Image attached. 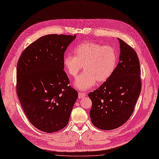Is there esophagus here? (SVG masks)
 <instances>
[{"label": "esophagus", "instance_id": "1", "mask_svg": "<svg viewBox=\"0 0 159 159\" xmlns=\"http://www.w3.org/2000/svg\"><path fill=\"white\" fill-rule=\"evenodd\" d=\"M85 95H86V94H85V93H83V92H78V97H79V99L83 98V97H84Z\"/></svg>", "mask_w": 159, "mask_h": 159}]
</instances>
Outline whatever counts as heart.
<instances>
[{
	"mask_svg": "<svg viewBox=\"0 0 159 159\" xmlns=\"http://www.w3.org/2000/svg\"><path fill=\"white\" fill-rule=\"evenodd\" d=\"M75 56L66 55L64 66L67 74L76 77L84 66V71L75 81L76 87L88 90L98 83L106 82L114 73L118 64L116 49L109 45L95 42H84L76 48Z\"/></svg>",
	"mask_w": 159,
	"mask_h": 159,
	"instance_id": "1",
	"label": "heart"
}]
</instances>
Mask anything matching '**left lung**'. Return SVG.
Instances as JSON below:
<instances>
[{
  "label": "left lung",
  "mask_w": 159,
  "mask_h": 159,
  "mask_svg": "<svg viewBox=\"0 0 159 159\" xmlns=\"http://www.w3.org/2000/svg\"><path fill=\"white\" fill-rule=\"evenodd\" d=\"M119 62L111 76L89 93L92 105L90 116L93 125L102 130L116 129L129 119L141 90L139 60L135 50L118 38Z\"/></svg>",
  "instance_id": "1"
}]
</instances>
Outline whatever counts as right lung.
Returning <instances> with one entry per match:
<instances>
[{"label":"right lung","instance_id":"right-lung-1","mask_svg":"<svg viewBox=\"0 0 159 159\" xmlns=\"http://www.w3.org/2000/svg\"><path fill=\"white\" fill-rule=\"evenodd\" d=\"M74 36L50 34L27 46L17 64L16 93L23 110L38 129L52 133L68 124L78 92L64 70V53Z\"/></svg>","mask_w":159,"mask_h":159}]
</instances>
